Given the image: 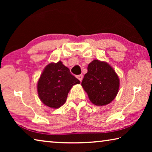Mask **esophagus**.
Segmentation results:
<instances>
[{
  "label": "esophagus",
  "mask_w": 152,
  "mask_h": 152,
  "mask_svg": "<svg viewBox=\"0 0 152 152\" xmlns=\"http://www.w3.org/2000/svg\"><path fill=\"white\" fill-rule=\"evenodd\" d=\"M77 78H78L80 81H82V78H83V75L82 74H80V75L77 76Z\"/></svg>",
  "instance_id": "obj_1"
}]
</instances>
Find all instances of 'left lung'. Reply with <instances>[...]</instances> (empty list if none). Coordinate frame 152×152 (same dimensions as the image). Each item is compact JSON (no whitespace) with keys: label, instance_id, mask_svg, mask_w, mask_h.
<instances>
[{"label":"left lung","instance_id":"left-lung-1","mask_svg":"<svg viewBox=\"0 0 152 152\" xmlns=\"http://www.w3.org/2000/svg\"><path fill=\"white\" fill-rule=\"evenodd\" d=\"M82 86L90 101L96 106H103L113 101L119 88V79L109 64L94 60L88 66V72Z\"/></svg>","mask_w":152,"mask_h":152}]
</instances>
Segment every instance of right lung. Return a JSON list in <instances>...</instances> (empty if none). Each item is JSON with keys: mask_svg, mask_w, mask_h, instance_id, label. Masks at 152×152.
I'll return each instance as SVG.
<instances>
[{"mask_svg": "<svg viewBox=\"0 0 152 152\" xmlns=\"http://www.w3.org/2000/svg\"><path fill=\"white\" fill-rule=\"evenodd\" d=\"M80 82L70 73L61 61L45 67L37 82V92L43 104L58 109L65 103L74 85Z\"/></svg>", "mask_w": 152, "mask_h": 152, "instance_id": "add662e5", "label": "right lung"}]
</instances>
